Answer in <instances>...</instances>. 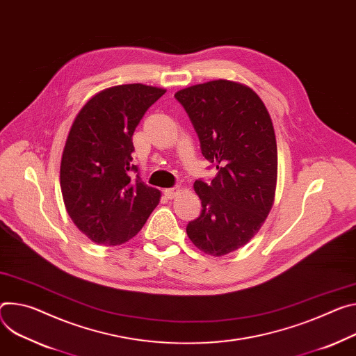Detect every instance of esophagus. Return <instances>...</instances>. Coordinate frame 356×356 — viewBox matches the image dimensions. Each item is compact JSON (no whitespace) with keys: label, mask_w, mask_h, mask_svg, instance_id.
Returning <instances> with one entry per match:
<instances>
[{"label":"esophagus","mask_w":356,"mask_h":356,"mask_svg":"<svg viewBox=\"0 0 356 356\" xmlns=\"http://www.w3.org/2000/svg\"><path fill=\"white\" fill-rule=\"evenodd\" d=\"M180 191H181V188L179 186H176V187H172V188H166L165 190V195H166L168 199L172 200V199H175L176 196L180 195Z\"/></svg>","instance_id":"34e87169"}]
</instances>
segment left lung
Masks as SVG:
<instances>
[{"mask_svg":"<svg viewBox=\"0 0 356 356\" xmlns=\"http://www.w3.org/2000/svg\"><path fill=\"white\" fill-rule=\"evenodd\" d=\"M175 96L196 129L203 156L218 169L210 184L195 181L203 210L187 224V236L209 255L230 254L258 233L274 204L278 157L271 116L251 88L227 79Z\"/></svg>","mask_w":356,"mask_h":356,"instance_id":"1","label":"left lung"}]
</instances>
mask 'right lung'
I'll return each instance as SVG.
<instances>
[{"label": "right lung", "mask_w": 356, "mask_h": 356, "mask_svg": "<svg viewBox=\"0 0 356 356\" xmlns=\"http://www.w3.org/2000/svg\"><path fill=\"white\" fill-rule=\"evenodd\" d=\"M166 89L143 83L106 88L78 112L60 159V191L76 227L93 243L120 245L134 238L160 202L132 165V136Z\"/></svg>", "instance_id": "1"}]
</instances>
